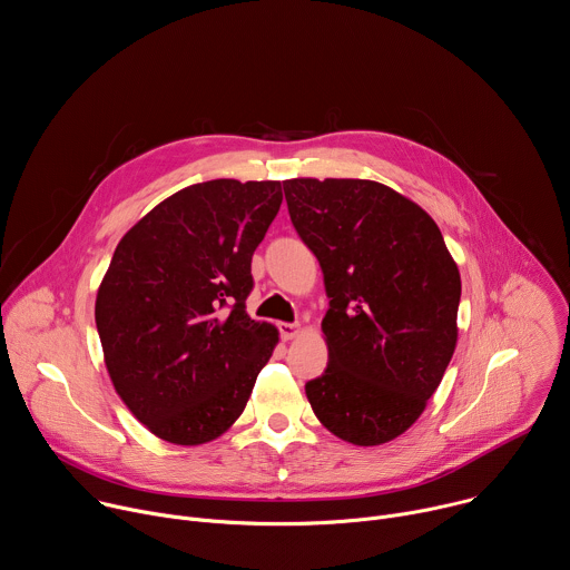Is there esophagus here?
<instances>
[{
	"instance_id": "34e87169",
	"label": "esophagus",
	"mask_w": 570,
	"mask_h": 570,
	"mask_svg": "<svg viewBox=\"0 0 570 570\" xmlns=\"http://www.w3.org/2000/svg\"><path fill=\"white\" fill-rule=\"evenodd\" d=\"M279 334L284 341H293L299 334V324L297 322H279Z\"/></svg>"
}]
</instances>
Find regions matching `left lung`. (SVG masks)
I'll list each match as a JSON object with an SVG mask.
<instances>
[{"label":"left lung","instance_id":"left-lung-1","mask_svg":"<svg viewBox=\"0 0 570 570\" xmlns=\"http://www.w3.org/2000/svg\"><path fill=\"white\" fill-rule=\"evenodd\" d=\"M286 205L330 297V363L304 390L322 426L356 446L409 431L458 341L460 273L435 220L385 185L295 178Z\"/></svg>","mask_w":570,"mask_h":570}]
</instances>
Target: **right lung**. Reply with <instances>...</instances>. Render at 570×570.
Listing matches in <instances>:
<instances>
[{
	"instance_id": "add662e5",
	"label": "right lung",
	"mask_w": 570,
	"mask_h": 570,
	"mask_svg": "<svg viewBox=\"0 0 570 570\" xmlns=\"http://www.w3.org/2000/svg\"><path fill=\"white\" fill-rule=\"evenodd\" d=\"M282 183H198L126 232L95 317L106 367L130 413L157 438L216 440L246 409L277 330L246 299L253 255L282 205Z\"/></svg>"
}]
</instances>
